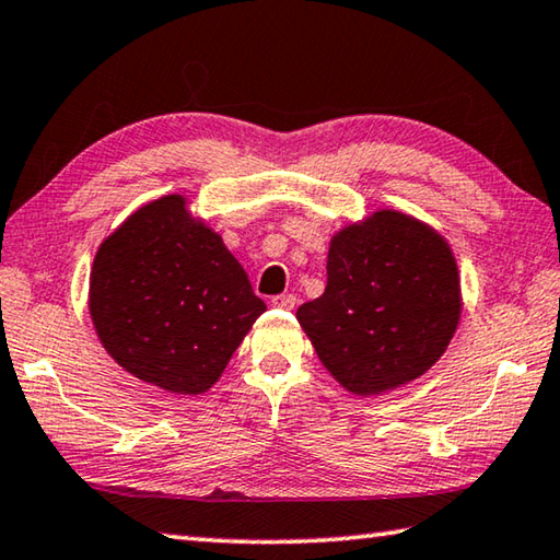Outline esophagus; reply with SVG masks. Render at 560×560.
<instances>
[{
	"mask_svg": "<svg viewBox=\"0 0 560 560\" xmlns=\"http://www.w3.org/2000/svg\"><path fill=\"white\" fill-rule=\"evenodd\" d=\"M271 306H273V308L291 311L293 306H296V296H293V293H281V296H273V299H271Z\"/></svg>",
	"mask_w": 560,
	"mask_h": 560,
	"instance_id": "esophagus-1",
	"label": "esophagus"
}]
</instances>
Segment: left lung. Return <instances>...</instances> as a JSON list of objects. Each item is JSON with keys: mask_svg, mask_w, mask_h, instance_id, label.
I'll use <instances>...</instances> for the list:
<instances>
[{"mask_svg": "<svg viewBox=\"0 0 560 560\" xmlns=\"http://www.w3.org/2000/svg\"><path fill=\"white\" fill-rule=\"evenodd\" d=\"M296 318L345 389L370 396L409 384L441 360L460 318L448 242L404 212H374L332 237L328 287Z\"/></svg>", "mask_w": 560, "mask_h": 560, "instance_id": "obj_1", "label": "left lung"}]
</instances>
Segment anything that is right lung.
Returning <instances> with one entry per match:
<instances>
[{"label": "right lung", "instance_id": "obj_1", "mask_svg": "<svg viewBox=\"0 0 560 560\" xmlns=\"http://www.w3.org/2000/svg\"><path fill=\"white\" fill-rule=\"evenodd\" d=\"M264 311L242 264L180 196L129 215L90 273V315L105 350L174 394L210 389Z\"/></svg>", "mask_w": 560, "mask_h": 560}]
</instances>
